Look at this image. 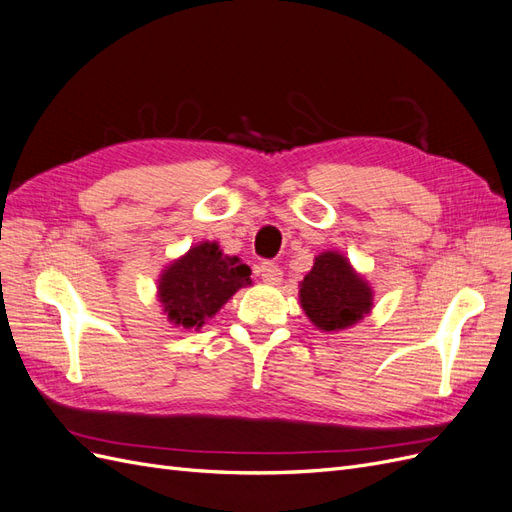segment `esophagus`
<instances>
[{
    "mask_svg": "<svg viewBox=\"0 0 512 512\" xmlns=\"http://www.w3.org/2000/svg\"><path fill=\"white\" fill-rule=\"evenodd\" d=\"M258 273L267 284H280L282 282V269L275 262H260Z\"/></svg>",
    "mask_w": 512,
    "mask_h": 512,
    "instance_id": "obj_1",
    "label": "esophagus"
}]
</instances>
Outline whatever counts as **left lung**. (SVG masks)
Here are the masks:
<instances>
[{
	"instance_id": "obj_1",
	"label": "left lung",
	"mask_w": 512,
	"mask_h": 512,
	"mask_svg": "<svg viewBox=\"0 0 512 512\" xmlns=\"http://www.w3.org/2000/svg\"><path fill=\"white\" fill-rule=\"evenodd\" d=\"M305 316L320 331H344L361 322L374 305V292L339 252H322L299 288Z\"/></svg>"
}]
</instances>
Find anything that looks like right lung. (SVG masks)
I'll list each match as a JSON object with an SVG mask.
<instances>
[{"instance_id":"right-lung-1","label":"right lung","mask_w":512,"mask_h":512,"mask_svg":"<svg viewBox=\"0 0 512 512\" xmlns=\"http://www.w3.org/2000/svg\"><path fill=\"white\" fill-rule=\"evenodd\" d=\"M250 275L237 256H224L218 243L203 241L162 271L158 299L175 327L198 331L232 294L252 284Z\"/></svg>"}]
</instances>
